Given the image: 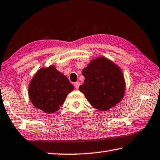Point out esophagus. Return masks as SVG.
<instances>
[{"mask_svg":"<svg viewBox=\"0 0 160 160\" xmlns=\"http://www.w3.org/2000/svg\"><path fill=\"white\" fill-rule=\"evenodd\" d=\"M74 86L75 87V88L76 89H79V87L80 86V83L79 82H75L74 83Z\"/></svg>","mask_w":160,"mask_h":160,"instance_id":"obj_1","label":"esophagus"}]
</instances>
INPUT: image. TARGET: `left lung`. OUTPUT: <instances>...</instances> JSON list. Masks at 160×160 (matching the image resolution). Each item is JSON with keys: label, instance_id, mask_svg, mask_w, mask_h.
<instances>
[{"label": "left lung", "instance_id": "1", "mask_svg": "<svg viewBox=\"0 0 160 160\" xmlns=\"http://www.w3.org/2000/svg\"><path fill=\"white\" fill-rule=\"evenodd\" d=\"M82 74L85 79L79 90L97 109L108 111L124 97V75L119 66L111 60L104 56L91 60Z\"/></svg>", "mask_w": 160, "mask_h": 160}]
</instances>
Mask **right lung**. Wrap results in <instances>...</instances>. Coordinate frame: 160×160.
Returning a JSON list of instances; mask_svg holds the SVG:
<instances>
[{
	"mask_svg": "<svg viewBox=\"0 0 160 160\" xmlns=\"http://www.w3.org/2000/svg\"><path fill=\"white\" fill-rule=\"evenodd\" d=\"M73 85L54 65L38 70L30 81L28 96L33 106L47 113L56 112Z\"/></svg>",
	"mask_w": 160,
	"mask_h": 160,
	"instance_id": "right-lung-1",
	"label": "right lung"
}]
</instances>
